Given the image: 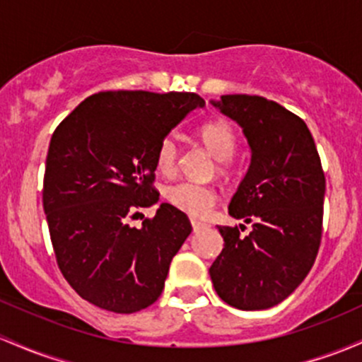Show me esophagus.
Segmentation results:
<instances>
[{
  "label": "esophagus",
  "instance_id": "obj_1",
  "mask_svg": "<svg viewBox=\"0 0 362 362\" xmlns=\"http://www.w3.org/2000/svg\"><path fill=\"white\" fill-rule=\"evenodd\" d=\"M190 223H192V230H194V232H199L201 228H204V225H202L201 221H196V220H192V221H190Z\"/></svg>",
  "mask_w": 362,
  "mask_h": 362
}]
</instances>
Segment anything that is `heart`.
<instances>
[{"mask_svg": "<svg viewBox=\"0 0 362 362\" xmlns=\"http://www.w3.org/2000/svg\"><path fill=\"white\" fill-rule=\"evenodd\" d=\"M199 137L206 149L218 161H230L237 149V136L228 122L211 120L206 122L199 129ZM178 146L173 137H165L156 151V166L163 175H172L177 170ZM225 165V163H223ZM220 172H225V166H220ZM165 199L178 211H184L190 216H206L216 201V190L209 185L194 184V182H177L165 189Z\"/></svg>", "mask_w": 362, "mask_h": 362, "instance_id": "1", "label": "heart"}]
</instances>
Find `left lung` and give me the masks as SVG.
Listing matches in <instances>:
<instances>
[{"label": "left lung", "instance_id": "8db88e82", "mask_svg": "<svg viewBox=\"0 0 362 362\" xmlns=\"http://www.w3.org/2000/svg\"><path fill=\"white\" fill-rule=\"evenodd\" d=\"M214 108L242 127L251 163L228 204L251 223L218 226L225 247L209 268L221 300L242 311L280 304L313 268L323 226L325 173L303 118L275 101L226 94Z\"/></svg>", "mask_w": 362, "mask_h": 362}]
</instances>
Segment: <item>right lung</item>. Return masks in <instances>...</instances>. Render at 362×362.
<instances>
[{
    "label": "right lung",
    "instance_id": "add662e5",
    "mask_svg": "<svg viewBox=\"0 0 362 362\" xmlns=\"http://www.w3.org/2000/svg\"><path fill=\"white\" fill-rule=\"evenodd\" d=\"M204 99L194 93L106 90L89 96L54 130L46 158L45 206L54 256L75 292L106 311L130 315L156 303L170 263L192 226L156 204V151Z\"/></svg>",
    "mask_w": 362,
    "mask_h": 362
}]
</instances>
